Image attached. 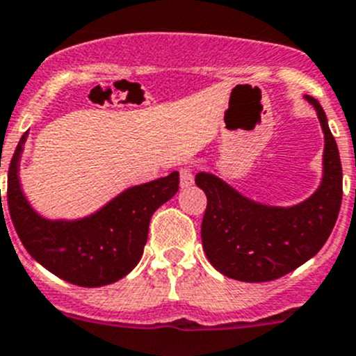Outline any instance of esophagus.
I'll return each instance as SVG.
<instances>
[{
  "mask_svg": "<svg viewBox=\"0 0 356 356\" xmlns=\"http://www.w3.org/2000/svg\"><path fill=\"white\" fill-rule=\"evenodd\" d=\"M179 177H181V188H189L195 181V174H193V168L184 167L179 170Z\"/></svg>",
  "mask_w": 356,
  "mask_h": 356,
  "instance_id": "34e87169",
  "label": "esophagus"
}]
</instances>
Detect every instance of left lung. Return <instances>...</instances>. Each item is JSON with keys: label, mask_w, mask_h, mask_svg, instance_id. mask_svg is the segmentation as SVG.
<instances>
[{"label": "left lung", "mask_w": 356, "mask_h": 356, "mask_svg": "<svg viewBox=\"0 0 356 356\" xmlns=\"http://www.w3.org/2000/svg\"><path fill=\"white\" fill-rule=\"evenodd\" d=\"M320 125L325 134L323 179L315 195L291 209L250 202L212 174L196 175L207 195L202 243L210 264L240 282H271L312 259L332 233L343 200V168L336 139L316 99Z\"/></svg>", "instance_id": "left-lung-1"}]
</instances>
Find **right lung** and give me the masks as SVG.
<instances>
[{
	"instance_id": "right-lung-1",
	"label": "right lung",
	"mask_w": 356,
	"mask_h": 356,
	"mask_svg": "<svg viewBox=\"0 0 356 356\" xmlns=\"http://www.w3.org/2000/svg\"><path fill=\"white\" fill-rule=\"evenodd\" d=\"M24 140L26 134L10 161L6 202L26 250L55 277L79 287H102L129 275L144 252L151 216L177 193V172L127 189L95 216L51 222L38 216L20 191L17 167Z\"/></svg>"
}]
</instances>
